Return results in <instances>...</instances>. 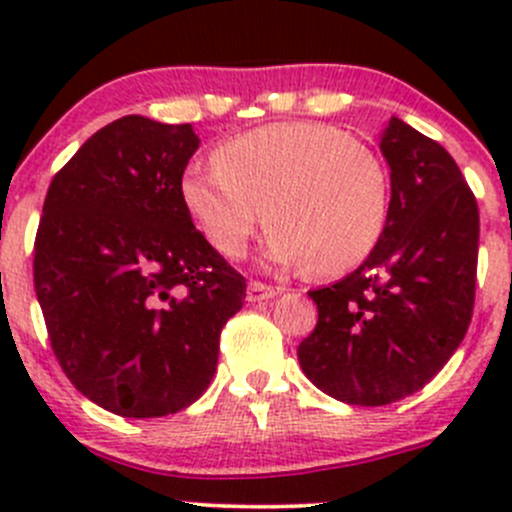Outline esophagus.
<instances>
[{
	"label": "esophagus",
	"instance_id": "esophagus-1",
	"mask_svg": "<svg viewBox=\"0 0 512 512\" xmlns=\"http://www.w3.org/2000/svg\"><path fill=\"white\" fill-rule=\"evenodd\" d=\"M275 294H280V289L262 285V282H250L247 285V302H265V299H272Z\"/></svg>",
	"mask_w": 512,
	"mask_h": 512
}]
</instances>
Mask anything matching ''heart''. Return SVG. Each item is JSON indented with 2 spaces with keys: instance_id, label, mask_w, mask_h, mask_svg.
Instances as JSON below:
<instances>
[{
  "instance_id": "obj_1",
  "label": "heart",
  "mask_w": 512,
  "mask_h": 512,
  "mask_svg": "<svg viewBox=\"0 0 512 512\" xmlns=\"http://www.w3.org/2000/svg\"><path fill=\"white\" fill-rule=\"evenodd\" d=\"M180 198L227 260L245 255L267 210L277 265L342 275L384 232L389 173L369 146L337 128L272 123L223 143L215 165L185 170Z\"/></svg>"
}]
</instances>
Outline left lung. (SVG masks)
Returning <instances> with one entry per match:
<instances>
[{
  "label": "left lung",
  "instance_id": "left-lung-1",
  "mask_svg": "<svg viewBox=\"0 0 512 512\" xmlns=\"http://www.w3.org/2000/svg\"><path fill=\"white\" fill-rule=\"evenodd\" d=\"M381 153L391 168L384 232L352 275L309 292L317 327L297 347L307 379L354 406L423 389L461 347L476 302L478 203L456 160L396 116Z\"/></svg>",
  "mask_w": 512,
  "mask_h": 512
}]
</instances>
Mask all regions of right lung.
<instances>
[{
	"mask_svg": "<svg viewBox=\"0 0 512 512\" xmlns=\"http://www.w3.org/2000/svg\"><path fill=\"white\" fill-rule=\"evenodd\" d=\"M200 141L190 123L123 116L54 175L34 240V289L71 384L123 418L188 409L218 369L245 302L180 198Z\"/></svg>",
	"mask_w": 512,
	"mask_h": 512,
	"instance_id": "right-lung-1",
	"label": "right lung"
}]
</instances>
